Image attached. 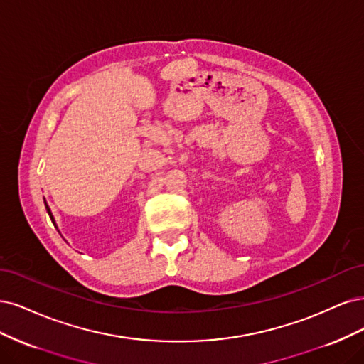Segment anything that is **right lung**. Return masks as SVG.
<instances>
[{
	"label": "right lung",
	"mask_w": 364,
	"mask_h": 364,
	"mask_svg": "<svg viewBox=\"0 0 364 364\" xmlns=\"http://www.w3.org/2000/svg\"><path fill=\"white\" fill-rule=\"evenodd\" d=\"M46 212H48V215H50V218H51V220H53V224H54V218H53V215H51V210H50L48 205H46Z\"/></svg>",
	"instance_id": "add662e5"
}]
</instances>
